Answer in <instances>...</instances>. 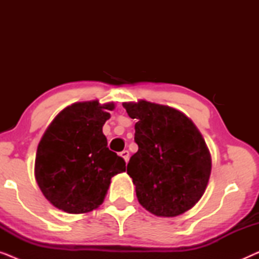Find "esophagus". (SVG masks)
I'll use <instances>...</instances> for the list:
<instances>
[{
	"label": "esophagus",
	"instance_id": "obj_1",
	"mask_svg": "<svg viewBox=\"0 0 259 259\" xmlns=\"http://www.w3.org/2000/svg\"><path fill=\"white\" fill-rule=\"evenodd\" d=\"M120 155H121V157H122L123 159H125L126 162L128 161V158H130V152H128V151L123 150V151L121 152V153H120Z\"/></svg>",
	"mask_w": 259,
	"mask_h": 259
}]
</instances>
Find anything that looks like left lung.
Returning <instances> with one entry per match:
<instances>
[{"label": "left lung", "mask_w": 259, "mask_h": 259, "mask_svg": "<svg viewBox=\"0 0 259 259\" xmlns=\"http://www.w3.org/2000/svg\"><path fill=\"white\" fill-rule=\"evenodd\" d=\"M127 114L137 119L138 152L127 173L133 179L139 203L159 217H176L194 206L206 190L211 157L194 123L168 106L141 100L125 102Z\"/></svg>", "instance_id": "obj_1"}]
</instances>
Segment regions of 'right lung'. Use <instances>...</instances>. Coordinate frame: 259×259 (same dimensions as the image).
<instances>
[{
	"instance_id": "add662e5",
	"label": "right lung",
	"mask_w": 259,
	"mask_h": 259,
	"mask_svg": "<svg viewBox=\"0 0 259 259\" xmlns=\"http://www.w3.org/2000/svg\"><path fill=\"white\" fill-rule=\"evenodd\" d=\"M114 104L77 102L60 112L37 146L35 178L44 196L67 213H86L105 199L126 162L107 147L102 126Z\"/></svg>"
}]
</instances>
